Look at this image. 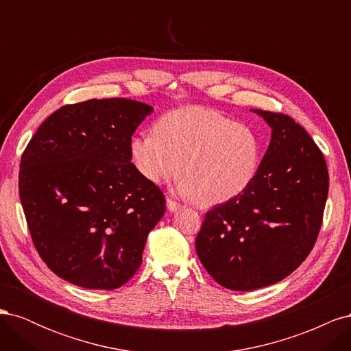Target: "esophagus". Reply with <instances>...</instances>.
Segmentation results:
<instances>
[{"label":"esophagus","instance_id":"esophagus-1","mask_svg":"<svg viewBox=\"0 0 351 351\" xmlns=\"http://www.w3.org/2000/svg\"><path fill=\"white\" fill-rule=\"evenodd\" d=\"M167 206H168V209H169V210L174 212V210H177V209L182 208V204H178V202L173 200L171 197H168V199H167Z\"/></svg>","mask_w":351,"mask_h":351}]
</instances>
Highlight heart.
<instances>
[{
    "instance_id": "b5f03b06",
    "label": "heart",
    "mask_w": 351,
    "mask_h": 351,
    "mask_svg": "<svg viewBox=\"0 0 351 351\" xmlns=\"http://www.w3.org/2000/svg\"><path fill=\"white\" fill-rule=\"evenodd\" d=\"M132 161L147 182L162 183L180 171V189L214 205L240 195L256 174L261 141L252 127L204 108H183L159 119L154 133L130 141Z\"/></svg>"
}]
</instances>
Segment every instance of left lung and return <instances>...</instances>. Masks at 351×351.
Returning <instances> with one entry per match:
<instances>
[{
    "label": "left lung",
    "instance_id": "8db88e82",
    "mask_svg": "<svg viewBox=\"0 0 351 351\" xmlns=\"http://www.w3.org/2000/svg\"><path fill=\"white\" fill-rule=\"evenodd\" d=\"M272 127L252 183L209 209L196 252L209 275L228 290L275 284L307 258L322 226L328 168L311 134L282 112L256 110Z\"/></svg>",
    "mask_w": 351,
    "mask_h": 351
}]
</instances>
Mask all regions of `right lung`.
Instances as JSON below:
<instances>
[{
    "instance_id": "1",
    "label": "right lung",
    "mask_w": 351,
    "mask_h": 351,
    "mask_svg": "<svg viewBox=\"0 0 351 351\" xmlns=\"http://www.w3.org/2000/svg\"><path fill=\"white\" fill-rule=\"evenodd\" d=\"M151 105L125 98L69 104L39 125L20 159L19 195L32 241L60 278L114 290L142 263L165 212L137 171L130 141Z\"/></svg>"
}]
</instances>
